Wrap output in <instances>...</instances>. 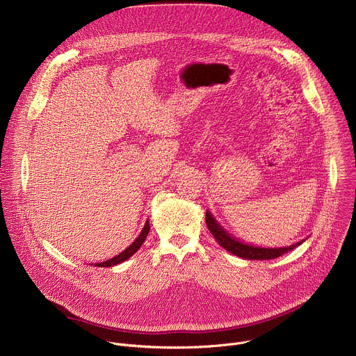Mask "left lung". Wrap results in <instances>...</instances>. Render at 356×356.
Segmentation results:
<instances>
[{
    "mask_svg": "<svg viewBox=\"0 0 356 356\" xmlns=\"http://www.w3.org/2000/svg\"><path fill=\"white\" fill-rule=\"evenodd\" d=\"M206 222L207 227L210 229V232L213 234V236L216 238V241L224 248L227 249L232 255H236L239 258L243 259H250V261H268V259H275L279 258L284 253L290 252L291 249H294L296 246L301 245L302 241L290 245V246H284V248H261V246H253L249 243H243L241 241H238L236 238L231 236L211 216L210 211L206 213Z\"/></svg>",
    "mask_w": 356,
    "mask_h": 356,
    "instance_id": "8db88e82",
    "label": "left lung"
}]
</instances>
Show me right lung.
Returning <instances> with one entry per match:
<instances>
[{"label": "right lung", "mask_w": 356, "mask_h": 356, "mask_svg": "<svg viewBox=\"0 0 356 356\" xmlns=\"http://www.w3.org/2000/svg\"><path fill=\"white\" fill-rule=\"evenodd\" d=\"M149 229H150L149 221H146V224H145L142 232L139 234V236H138L127 249H124V250L120 253V255H117V257H114V258H111V259H108V261H106V262L94 264V265L98 266V268H110V266L118 265V264H121V262L129 259V258L134 255V253L140 248V245L145 242V239H146V236H147V234H149Z\"/></svg>", "instance_id": "right-lung-1"}]
</instances>
